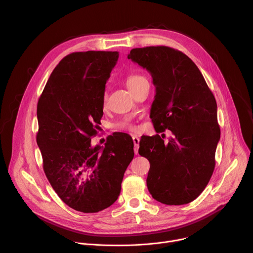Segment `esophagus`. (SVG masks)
Returning a JSON list of instances; mask_svg holds the SVG:
<instances>
[{"mask_svg": "<svg viewBox=\"0 0 253 253\" xmlns=\"http://www.w3.org/2000/svg\"><path fill=\"white\" fill-rule=\"evenodd\" d=\"M133 142H134V152L137 155L138 154V149H139V142L140 139L138 137H133Z\"/></svg>", "mask_w": 253, "mask_h": 253, "instance_id": "34e87169", "label": "esophagus"}]
</instances>
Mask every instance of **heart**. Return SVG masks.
Listing matches in <instances>:
<instances>
[{"instance_id":"heart-1","label":"heart","mask_w":253,"mask_h":253,"mask_svg":"<svg viewBox=\"0 0 253 253\" xmlns=\"http://www.w3.org/2000/svg\"><path fill=\"white\" fill-rule=\"evenodd\" d=\"M147 82V79L139 74H134V75H130L126 78V86L127 88L130 90L131 93H133L141 84ZM107 99V95H104V101H106ZM119 128L122 129H129V130H135V127L130 124L129 122H123L121 124H119Z\"/></svg>"}]
</instances>
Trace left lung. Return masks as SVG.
<instances>
[{"instance_id": "1", "label": "left lung", "mask_w": 253, "mask_h": 253, "mask_svg": "<svg viewBox=\"0 0 253 253\" xmlns=\"http://www.w3.org/2000/svg\"><path fill=\"white\" fill-rule=\"evenodd\" d=\"M128 59L152 76L156 94L150 118L156 132L173 134L168 143L158 134L140 140L138 152L150 162L148 190L163 204H187L204 190L215 167L217 104L197 66L182 52L166 46L136 48Z\"/></svg>"}]
</instances>
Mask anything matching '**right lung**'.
Instances as JSON below:
<instances>
[{"label": "right lung", "instance_id": "1", "mask_svg": "<svg viewBox=\"0 0 253 253\" xmlns=\"http://www.w3.org/2000/svg\"><path fill=\"white\" fill-rule=\"evenodd\" d=\"M118 52L72 53L56 66L37 106V144L45 174L71 208L99 212L118 198L124 173L134 157L128 134L92 147L103 116L105 84Z\"/></svg>", "mask_w": 253, "mask_h": 253}]
</instances>
